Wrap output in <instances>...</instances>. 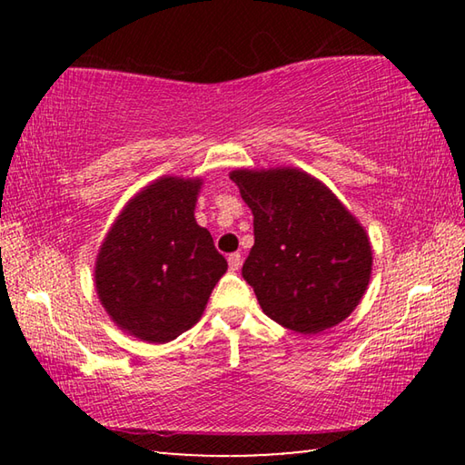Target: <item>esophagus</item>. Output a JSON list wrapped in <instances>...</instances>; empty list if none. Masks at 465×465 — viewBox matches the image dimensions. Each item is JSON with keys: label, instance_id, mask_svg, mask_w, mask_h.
Masks as SVG:
<instances>
[{"label": "esophagus", "instance_id": "esophagus-1", "mask_svg": "<svg viewBox=\"0 0 465 465\" xmlns=\"http://www.w3.org/2000/svg\"><path fill=\"white\" fill-rule=\"evenodd\" d=\"M227 264H230V271H240L242 266V254L240 252H233V254H230V258H227Z\"/></svg>", "mask_w": 465, "mask_h": 465}]
</instances>
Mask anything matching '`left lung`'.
Instances as JSON below:
<instances>
[{
	"instance_id": "8db88e82",
	"label": "left lung",
	"mask_w": 465,
	"mask_h": 465,
	"mask_svg": "<svg viewBox=\"0 0 465 465\" xmlns=\"http://www.w3.org/2000/svg\"><path fill=\"white\" fill-rule=\"evenodd\" d=\"M230 178L254 215V246L242 277L266 316L302 334L349 318L373 264L357 217L303 170H233Z\"/></svg>"
}]
</instances>
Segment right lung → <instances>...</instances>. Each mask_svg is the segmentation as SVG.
I'll list each match as a JSON object with an SVG mask.
<instances>
[{
	"instance_id": "add662e5",
	"label": "right lung",
	"mask_w": 465,
	"mask_h": 465,
	"mask_svg": "<svg viewBox=\"0 0 465 465\" xmlns=\"http://www.w3.org/2000/svg\"><path fill=\"white\" fill-rule=\"evenodd\" d=\"M201 186V178H157L124 204L98 250L102 308L141 341L163 344L193 328L227 271L194 219Z\"/></svg>"
}]
</instances>
